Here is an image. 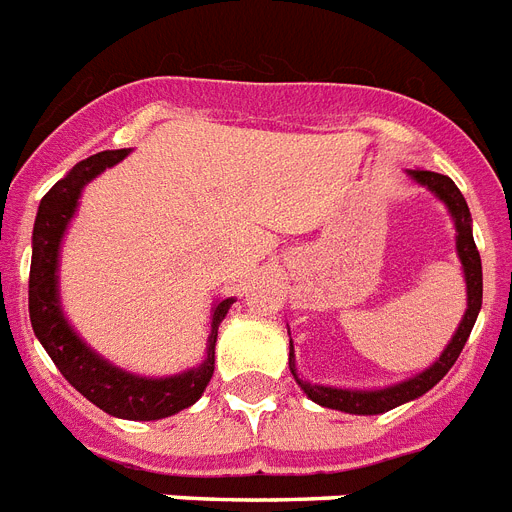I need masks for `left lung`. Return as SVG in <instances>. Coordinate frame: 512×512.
Segmentation results:
<instances>
[{
    "label": "left lung",
    "mask_w": 512,
    "mask_h": 512,
    "mask_svg": "<svg viewBox=\"0 0 512 512\" xmlns=\"http://www.w3.org/2000/svg\"><path fill=\"white\" fill-rule=\"evenodd\" d=\"M407 176L413 178L415 184L426 186L431 194L442 199L447 210H450L452 220H455V244H458V257L463 263L465 273V292H468V307H465L463 321H460L458 331L450 339V344L444 347V352L439 355L431 368H426L423 373L413 378H405L400 384L384 386V389H371V392H363V389H339V386H321L310 384V381H302L294 368V347L289 344V371L297 378V384L302 386V392L310 397L313 402L323 407H331V410H342V413L352 415H378L392 410V407L402 405V402H410L415 397H421L442 381L447 376L455 360L463 352L468 336H471V328L479 318L481 310V292H484V284H481V257L476 242H473L471 231V213H468V205H465V197L460 194V189L455 186L450 176H442V173H431V170H407Z\"/></svg>",
    "instance_id": "8db88e82"
}]
</instances>
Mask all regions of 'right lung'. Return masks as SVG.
I'll return each mask as SVG.
<instances>
[{"label": "right lung", "mask_w": 512, "mask_h": 512, "mask_svg": "<svg viewBox=\"0 0 512 512\" xmlns=\"http://www.w3.org/2000/svg\"><path fill=\"white\" fill-rule=\"evenodd\" d=\"M128 149H107L99 155L81 160L68 176L57 181L44 194L33 223V255L31 278H28V313H31L33 334L39 336L44 350L60 368V373L76 386L89 402L128 421H160L178 410L194 405L202 397L205 386L210 384L215 371V342H218V326L226 318L228 307L234 305V297L220 299L213 307L210 336H207V355L202 365L189 368L184 373L165 378L134 376L120 371L105 357L86 347L81 336L65 321L57 292V265H60V244L68 231L70 218L76 215L78 197L83 186L91 178H97L102 170L118 165Z\"/></svg>", "instance_id": "right-lung-1"}]
</instances>
